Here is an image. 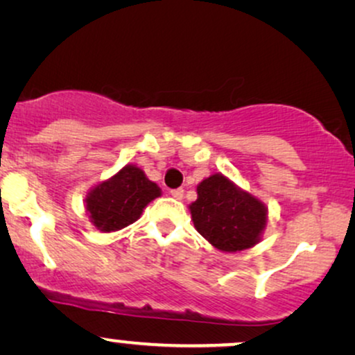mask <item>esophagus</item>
<instances>
[{"label":"esophagus","instance_id":"obj_1","mask_svg":"<svg viewBox=\"0 0 355 355\" xmlns=\"http://www.w3.org/2000/svg\"><path fill=\"white\" fill-rule=\"evenodd\" d=\"M170 195H172L175 200H182L183 198V190H182V188H177V190H170Z\"/></svg>","mask_w":355,"mask_h":355}]
</instances>
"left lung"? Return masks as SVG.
Segmentation results:
<instances>
[{
    "label": "left lung",
    "instance_id": "obj_1",
    "mask_svg": "<svg viewBox=\"0 0 355 355\" xmlns=\"http://www.w3.org/2000/svg\"><path fill=\"white\" fill-rule=\"evenodd\" d=\"M198 198L190 205L196 231L223 252L254 248L267 226V206L223 173L196 187Z\"/></svg>",
    "mask_w": 355,
    "mask_h": 355
}]
</instances>
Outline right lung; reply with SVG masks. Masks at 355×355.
Here are the masks:
<instances>
[{"label":"right lung","instance_id":"obj_1","mask_svg":"<svg viewBox=\"0 0 355 355\" xmlns=\"http://www.w3.org/2000/svg\"><path fill=\"white\" fill-rule=\"evenodd\" d=\"M162 195L144 170L129 164L88 191L85 206L89 223L101 232L119 231L141 218L152 200Z\"/></svg>","mask_w":355,"mask_h":355}]
</instances>
